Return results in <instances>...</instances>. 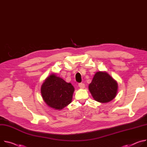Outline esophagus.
Masks as SVG:
<instances>
[{
  "instance_id": "34e87169",
  "label": "esophagus",
  "mask_w": 147,
  "mask_h": 147,
  "mask_svg": "<svg viewBox=\"0 0 147 147\" xmlns=\"http://www.w3.org/2000/svg\"><path fill=\"white\" fill-rule=\"evenodd\" d=\"M78 86H79V87L80 88H81V89H84V88H85V84H84V83H79V84H78Z\"/></svg>"
}]
</instances>
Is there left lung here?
Returning a JSON list of instances; mask_svg holds the SVG:
<instances>
[{
	"label": "left lung",
	"mask_w": 147,
	"mask_h": 147,
	"mask_svg": "<svg viewBox=\"0 0 147 147\" xmlns=\"http://www.w3.org/2000/svg\"><path fill=\"white\" fill-rule=\"evenodd\" d=\"M118 85L107 72H97L94 75L89 89L93 99L100 103L112 100L116 96Z\"/></svg>",
	"instance_id": "left-lung-1"
}]
</instances>
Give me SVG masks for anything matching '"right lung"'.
<instances>
[{
    "label": "right lung",
    "instance_id": "right-lung-1",
    "mask_svg": "<svg viewBox=\"0 0 147 147\" xmlns=\"http://www.w3.org/2000/svg\"><path fill=\"white\" fill-rule=\"evenodd\" d=\"M74 88L62 78L52 74L41 86V93L46 104L55 109H62L72 102Z\"/></svg>",
    "mask_w": 147,
    "mask_h": 147
}]
</instances>
